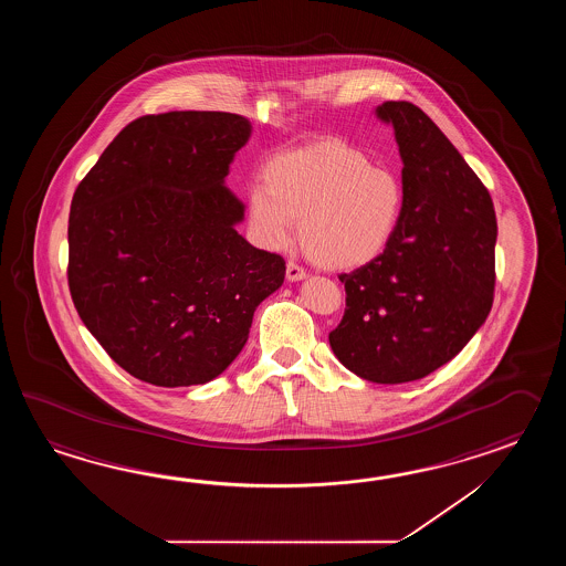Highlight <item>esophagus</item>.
Listing matches in <instances>:
<instances>
[{
	"instance_id": "1",
	"label": "esophagus",
	"mask_w": 566,
	"mask_h": 566,
	"mask_svg": "<svg viewBox=\"0 0 566 566\" xmlns=\"http://www.w3.org/2000/svg\"><path fill=\"white\" fill-rule=\"evenodd\" d=\"M285 275H287V281H291V283L307 277V273L300 265H295V263H287V273Z\"/></svg>"
}]
</instances>
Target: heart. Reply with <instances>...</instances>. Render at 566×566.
Returning a JSON list of instances; mask_svg holds the SVG:
<instances>
[{
	"label": "heart",
	"instance_id": "b5f03b06",
	"mask_svg": "<svg viewBox=\"0 0 566 566\" xmlns=\"http://www.w3.org/2000/svg\"><path fill=\"white\" fill-rule=\"evenodd\" d=\"M405 210L392 169L352 145L327 139L271 157L263 188L247 200L249 229L266 251L285 249L300 220L305 254L329 271L370 265L388 251Z\"/></svg>",
	"mask_w": 566,
	"mask_h": 566
}]
</instances>
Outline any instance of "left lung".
I'll list each match as a JSON object with an SVG mask.
<instances>
[{
	"instance_id": "8db88e82",
	"label": "left lung",
	"mask_w": 566,
	"mask_h": 566,
	"mask_svg": "<svg viewBox=\"0 0 566 566\" xmlns=\"http://www.w3.org/2000/svg\"><path fill=\"white\" fill-rule=\"evenodd\" d=\"M374 115L395 129L405 210L388 251L339 275L346 312L329 346L364 380L402 385L453 360L485 322L497 222L480 178L421 108L386 101Z\"/></svg>"
}]
</instances>
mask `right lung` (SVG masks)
Here are the masks:
<instances>
[{"mask_svg":"<svg viewBox=\"0 0 566 566\" xmlns=\"http://www.w3.org/2000/svg\"><path fill=\"white\" fill-rule=\"evenodd\" d=\"M251 120L171 111L129 123L78 184L69 287L86 329L149 385H206L241 354L261 301L285 279L279 254L239 234L227 186Z\"/></svg>","mask_w":566,"mask_h":566,"instance_id":"right-lung-1","label":"right lung"}]
</instances>
